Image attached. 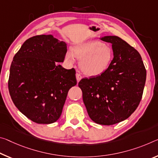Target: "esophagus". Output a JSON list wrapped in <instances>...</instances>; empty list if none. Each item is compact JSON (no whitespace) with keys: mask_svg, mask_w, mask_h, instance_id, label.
Wrapping results in <instances>:
<instances>
[{"mask_svg":"<svg viewBox=\"0 0 158 158\" xmlns=\"http://www.w3.org/2000/svg\"><path fill=\"white\" fill-rule=\"evenodd\" d=\"M76 78H77V82H79L80 80L81 79V78H82V77H81V75L79 73H78V72H77V74H76Z\"/></svg>","mask_w":158,"mask_h":158,"instance_id":"esophagus-1","label":"esophagus"}]
</instances>
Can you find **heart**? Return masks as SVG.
I'll return each mask as SVG.
<instances>
[{
    "label": "heart",
    "instance_id": "1",
    "mask_svg": "<svg viewBox=\"0 0 158 158\" xmlns=\"http://www.w3.org/2000/svg\"><path fill=\"white\" fill-rule=\"evenodd\" d=\"M75 57L81 60L80 67L85 74L98 76L107 69L113 57L110 46L99 41H90L75 46L73 51H68L66 58L70 62Z\"/></svg>",
    "mask_w": 158,
    "mask_h": 158
}]
</instances>
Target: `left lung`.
I'll return each instance as SVG.
<instances>
[{
	"mask_svg": "<svg viewBox=\"0 0 158 158\" xmlns=\"http://www.w3.org/2000/svg\"><path fill=\"white\" fill-rule=\"evenodd\" d=\"M101 39L112 44L113 59L101 75L82 79L78 85L90 118L112 125L128 118L139 106L146 70L139 52L124 40L116 36Z\"/></svg>",
	"mask_w": 158,
	"mask_h": 158,
	"instance_id": "1",
	"label": "left lung"
}]
</instances>
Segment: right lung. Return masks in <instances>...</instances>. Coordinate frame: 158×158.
I'll use <instances>...</instances> for the list:
<instances>
[{
    "label": "right lung",
    "instance_id": "add662e5",
    "mask_svg": "<svg viewBox=\"0 0 158 158\" xmlns=\"http://www.w3.org/2000/svg\"><path fill=\"white\" fill-rule=\"evenodd\" d=\"M67 45L52 35L31 37L15 54L10 69L8 89L15 106L38 124H51L60 117L67 93L77 84L76 71L63 62Z\"/></svg>",
    "mask_w": 158,
    "mask_h": 158
}]
</instances>
